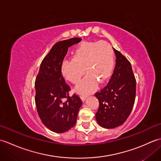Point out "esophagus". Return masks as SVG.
Instances as JSON below:
<instances>
[{"label":"esophagus","instance_id":"34e87169","mask_svg":"<svg viewBox=\"0 0 161 161\" xmlns=\"http://www.w3.org/2000/svg\"><path fill=\"white\" fill-rule=\"evenodd\" d=\"M87 97H88L87 95H81V100H82L83 102H84V101H85V100H86Z\"/></svg>","mask_w":161,"mask_h":161}]
</instances>
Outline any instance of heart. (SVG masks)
Here are the masks:
<instances>
[{"mask_svg":"<svg viewBox=\"0 0 161 161\" xmlns=\"http://www.w3.org/2000/svg\"><path fill=\"white\" fill-rule=\"evenodd\" d=\"M114 66V54L108 43L84 42L75 49L73 59L62 61L61 73L67 81L77 84L86 70L87 76L75 90L80 94H88L96 89L98 82L104 84L110 79Z\"/></svg>","mask_w":161,"mask_h":161,"instance_id":"heart-1","label":"heart"}]
</instances>
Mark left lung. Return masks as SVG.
<instances>
[{
    "mask_svg": "<svg viewBox=\"0 0 161 161\" xmlns=\"http://www.w3.org/2000/svg\"><path fill=\"white\" fill-rule=\"evenodd\" d=\"M116 63L114 73L104 88L95 93L99 108L95 114L98 124L104 128L120 126L128 118L135 102L136 80L131 63L114 48Z\"/></svg>",
    "mask_w": 161,
    "mask_h": 161,
    "instance_id": "8db88e82",
    "label": "left lung"
}]
</instances>
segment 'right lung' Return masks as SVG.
Returning a JSON list of instances; mask_svg holds the SVG:
<instances>
[{
  "mask_svg": "<svg viewBox=\"0 0 161 161\" xmlns=\"http://www.w3.org/2000/svg\"><path fill=\"white\" fill-rule=\"evenodd\" d=\"M75 37L56 43L44 57L35 80V103L43 125L56 133L73 128L82 101L80 96H70V87L61 73V64L68 47L80 42Z\"/></svg>",
  "mask_w": 161,
  "mask_h": 161,
  "instance_id": "obj_1",
  "label": "right lung"
}]
</instances>
